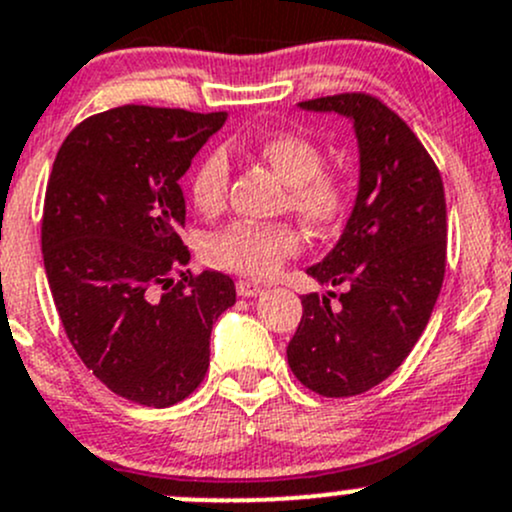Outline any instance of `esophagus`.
Instances as JSON below:
<instances>
[{
    "instance_id": "34e87169",
    "label": "esophagus",
    "mask_w": 512,
    "mask_h": 512,
    "mask_svg": "<svg viewBox=\"0 0 512 512\" xmlns=\"http://www.w3.org/2000/svg\"><path fill=\"white\" fill-rule=\"evenodd\" d=\"M235 289H238L240 297H260V294L265 292V289H262L260 284L250 282V279H240V282L235 284Z\"/></svg>"
}]
</instances>
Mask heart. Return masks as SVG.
<instances>
[{"instance_id":"1","label":"heart","mask_w":512,"mask_h":512,"mask_svg":"<svg viewBox=\"0 0 512 512\" xmlns=\"http://www.w3.org/2000/svg\"><path fill=\"white\" fill-rule=\"evenodd\" d=\"M257 157L287 184L284 206L314 230H331L346 218L351 184L338 171L324 169V152L304 134L279 132L257 144ZM230 161L213 149L191 174V201L203 215H215L228 203ZM301 247L292 223H233L206 240L203 257L220 270L245 277H270Z\"/></svg>"}]
</instances>
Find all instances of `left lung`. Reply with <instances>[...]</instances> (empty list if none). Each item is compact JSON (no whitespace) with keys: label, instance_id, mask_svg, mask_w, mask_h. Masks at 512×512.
<instances>
[{"label":"left lung","instance_id":"left-lung-1","mask_svg":"<svg viewBox=\"0 0 512 512\" xmlns=\"http://www.w3.org/2000/svg\"><path fill=\"white\" fill-rule=\"evenodd\" d=\"M301 110L353 120L360 152L355 206L331 252L306 274L328 297H301L287 346L297 380L324 397H353L390 378L427 328L446 270L441 174L417 134L385 102L341 93L299 102Z\"/></svg>","mask_w":512,"mask_h":512}]
</instances>
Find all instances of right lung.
Masks as SVG:
<instances>
[{
  "instance_id": "obj_1",
  "label": "right lung",
  "mask_w": 512,
  "mask_h": 512,
  "mask_svg": "<svg viewBox=\"0 0 512 512\" xmlns=\"http://www.w3.org/2000/svg\"><path fill=\"white\" fill-rule=\"evenodd\" d=\"M225 120L115 107L68 134L48 176L41 250L61 324L85 368L137 405L171 407L201 385L213 324L235 304L228 274L181 270L179 235V179Z\"/></svg>"
}]
</instances>
